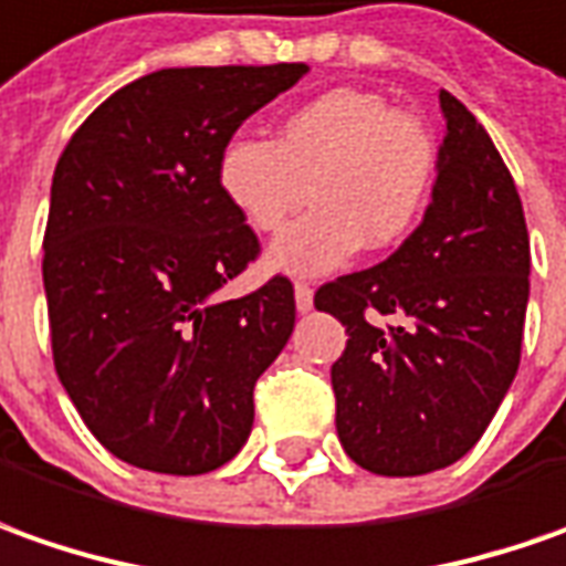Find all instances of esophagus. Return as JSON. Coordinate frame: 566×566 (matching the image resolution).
I'll use <instances>...</instances> for the list:
<instances>
[{
  "label": "esophagus",
  "mask_w": 566,
  "mask_h": 566,
  "mask_svg": "<svg viewBox=\"0 0 566 566\" xmlns=\"http://www.w3.org/2000/svg\"><path fill=\"white\" fill-rule=\"evenodd\" d=\"M294 301H297V310H301V313L313 310V287H310V282L294 284Z\"/></svg>",
  "instance_id": "obj_1"
}]
</instances>
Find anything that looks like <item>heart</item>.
<instances>
[{
	"label": "heart",
	"mask_w": 566,
	"mask_h": 566,
	"mask_svg": "<svg viewBox=\"0 0 566 566\" xmlns=\"http://www.w3.org/2000/svg\"><path fill=\"white\" fill-rule=\"evenodd\" d=\"M439 147L422 118L376 90L332 87L291 108L275 140L234 137L219 156V187L253 231L275 234L306 200L313 209L272 247L287 272H328L363 244L388 250L422 219Z\"/></svg>",
	"instance_id": "obj_1"
}]
</instances>
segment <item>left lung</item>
Wrapping results in <instances>:
<instances>
[{
    "label": "left lung",
    "mask_w": 566,
    "mask_h": 566,
    "mask_svg": "<svg viewBox=\"0 0 566 566\" xmlns=\"http://www.w3.org/2000/svg\"><path fill=\"white\" fill-rule=\"evenodd\" d=\"M448 137L432 203L385 263L316 291L347 328L332 366L347 458L422 476L485 432L520 366L530 234L514 178L473 112L441 90Z\"/></svg>",
    "instance_id": "left-lung-1"
}]
</instances>
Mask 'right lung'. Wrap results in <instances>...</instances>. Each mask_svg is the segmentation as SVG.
<instances>
[{
  "mask_svg": "<svg viewBox=\"0 0 566 566\" xmlns=\"http://www.w3.org/2000/svg\"><path fill=\"white\" fill-rule=\"evenodd\" d=\"M306 65L163 69L112 93L52 175L43 284L55 373L115 458L200 476L244 448L253 388L294 332V284L219 287L260 238L219 187V156Z\"/></svg>",
  "mask_w": 566,
  "mask_h": 566,
  "instance_id": "right-lung-1",
  "label": "right lung"
}]
</instances>
